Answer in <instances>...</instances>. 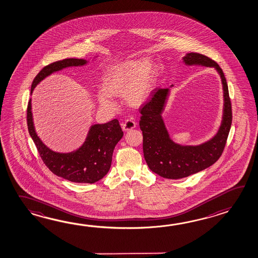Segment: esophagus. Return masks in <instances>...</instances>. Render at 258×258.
Returning <instances> with one entry per match:
<instances>
[{"mask_svg":"<svg viewBox=\"0 0 258 258\" xmlns=\"http://www.w3.org/2000/svg\"><path fill=\"white\" fill-rule=\"evenodd\" d=\"M121 126L124 132H130L136 126V122L132 119H126L124 123L121 124Z\"/></svg>","mask_w":258,"mask_h":258,"instance_id":"obj_1","label":"esophagus"}]
</instances>
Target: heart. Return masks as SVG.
<instances>
[{
    "instance_id": "heart-1",
    "label": "heart",
    "mask_w": 258,
    "mask_h": 258,
    "mask_svg": "<svg viewBox=\"0 0 258 258\" xmlns=\"http://www.w3.org/2000/svg\"><path fill=\"white\" fill-rule=\"evenodd\" d=\"M156 81V69L149 58L125 59L111 64L105 70L102 90L97 95L100 106L114 110L116 105L111 97H125L132 107L143 105L152 95Z\"/></svg>"
}]
</instances>
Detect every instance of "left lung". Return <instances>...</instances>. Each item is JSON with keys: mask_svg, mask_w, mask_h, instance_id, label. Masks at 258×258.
Wrapping results in <instances>:
<instances>
[{"mask_svg": "<svg viewBox=\"0 0 258 258\" xmlns=\"http://www.w3.org/2000/svg\"><path fill=\"white\" fill-rule=\"evenodd\" d=\"M185 65L213 67L221 76L223 89V115L214 137L197 146L180 145L171 140L163 122V114L170 89L156 88L150 99L140 108V127L143 136V154L149 168L163 178L180 179L210 167L221 157L226 145L232 120L231 105L226 78L219 64L200 53H187ZM173 85H171L172 87Z\"/></svg>", "mask_w": 258, "mask_h": 258, "instance_id": "obj_1", "label": "left lung"}]
</instances>
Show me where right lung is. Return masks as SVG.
<instances>
[{
    "label": "right lung",
    "instance_id": "1",
    "mask_svg": "<svg viewBox=\"0 0 258 258\" xmlns=\"http://www.w3.org/2000/svg\"><path fill=\"white\" fill-rule=\"evenodd\" d=\"M87 60L83 58H65L48 64L37 74L31 85L34 88L48 75L64 68L84 66ZM27 127L43 162L53 174L74 183L93 184L108 173L112 155L116 143L123 137L119 122L113 119L105 124H95L90 127L84 144L76 151L61 153L47 147L37 136L34 126L31 99L27 105Z\"/></svg>",
    "mask_w": 258,
    "mask_h": 258
}]
</instances>
